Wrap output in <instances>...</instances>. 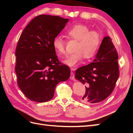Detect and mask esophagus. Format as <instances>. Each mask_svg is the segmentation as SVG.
Masks as SVG:
<instances>
[{"label": "esophagus", "instance_id": "obj_1", "mask_svg": "<svg viewBox=\"0 0 133 133\" xmlns=\"http://www.w3.org/2000/svg\"><path fill=\"white\" fill-rule=\"evenodd\" d=\"M72 70H74V69H72ZM70 79L71 80H74V79H75V76H74V74L73 72H71L70 76Z\"/></svg>", "mask_w": 133, "mask_h": 133}]
</instances>
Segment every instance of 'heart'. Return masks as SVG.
<instances>
[{"instance_id":"obj_1","label":"heart","mask_w":133,"mask_h":133,"mask_svg":"<svg viewBox=\"0 0 133 133\" xmlns=\"http://www.w3.org/2000/svg\"><path fill=\"white\" fill-rule=\"evenodd\" d=\"M66 34L70 39L77 41L74 53L68 55L63 60L66 65L75 69L82 61L83 57L89 59L95 55L100 43V35L96 31H90L87 26L77 24L69 28ZM53 46L59 54L65 53V41L60 36H56L53 40Z\"/></svg>"}]
</instances>
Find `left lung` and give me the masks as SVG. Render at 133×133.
Returning <instances> with one entry per match:
<instances>
[{
  "instance_id": "1",
  "label": "left lung",
  "mask_w": 133,
  "mask_h": 133,
  "mask_svg": "<svg viewBox=\"0 0 133 133\" xmlns=\"http://www.w3.org/2000/svg\"><path fill=\"white\" fill-rule=\"evenodd\" d=\"M118 59L111 39L104 37L93 62L75 71V79L86 85L82 103H98L111 94L119 76Z\"/></svg>"
}]
</instances>
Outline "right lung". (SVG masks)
I'll return each mask as SVG.
<instances>
[{
  "label": "right lung",
  "instance_id": "add662e5",
  "mask_svg": "<svg viewBox=\"0 0 133 133\" xmlns=\"http://www.w3.org/2000/svg\"><path fill=\"white\" fill-rule=\"evenodd\" d=\"M68 19L40 15L28 24L15 51V72L20 89L29 99L44 103L53 98L56 85L69 78L70 70L58 59L53 40Z\"/></svg>",
  "mask_w": 133,
  "mask_h": 133
}]
</instances>
